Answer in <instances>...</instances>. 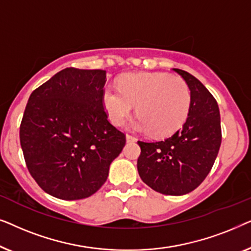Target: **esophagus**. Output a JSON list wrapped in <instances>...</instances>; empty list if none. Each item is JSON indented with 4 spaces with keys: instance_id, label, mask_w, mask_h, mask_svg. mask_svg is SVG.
<instances>
[{
    "instance_id": "34e87169",
    "label": "esophagus",
    "mask_w": 251,
    "mask_h": 251,
    "mask_svg": "<svg viewBox=\"0 0 251 251\" xmlns=\"http://www.w3.org/2000/svg\"><path fill=\"white\" fill-rule=\"evenodd\" d=\"M126 142L128 143H135L136 142V138L133 136H131V135H126Z\"/></svg>"
}]
</instances>
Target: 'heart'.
I'll list each match as a JSON object with an SVG mask.
<instances>
[{
    "mask_svg": "<svg viewBox=\"0 0 251 251\" xmlns=\"http://www.w3.org/2000/svg\"><path fill=\"white\" fill-rule=\"evenodd\" d=\"M109 121L121 126L133 105L139 118L133 128L157 137L173 135L186 121L191 90L183 78L164 73H131L119 81V88L106 85L102 96Z\"/></svg>",
    "mask_w": 251,
    "mask_h": 251,
    "instance_id": "1",
    "label": "heart"
}]
</instances>
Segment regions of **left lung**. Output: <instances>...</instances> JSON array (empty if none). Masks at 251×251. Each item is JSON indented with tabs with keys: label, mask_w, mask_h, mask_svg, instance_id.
<instances>
[{
	"label": "left lung",
	"mask_w": 251,
	"mask_h": 251,
	"mask_svg": "<svg viewBox=\"0 0 251 251\" xmlns=\"http://www.w3.org/2000/svg\"><path fill=\"white\" fill-rule=\"evenodd\" d=\"M191 90L186 121L169 138L155 143L138 140L137 169L144 183L166 195L195 190L210 173L222 143L218 104L208 89L187 72L174 68Z\"/></svg>",
	"instance_id": "obj_1"
}]
</instances>
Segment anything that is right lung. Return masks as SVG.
Masks as SVG:
<instances>
[{
    "label": "right lung",
    "mask_w": 251,
    "mask_h": 251,
    "mask_svg": "<svg viewBox=\"0 0 251 251\" xmlns=\"http://www.w3.org/2000/svg\"><path fill=\"white\" fill-rule=\"evenodd\" d=\"M106 71L70 67L29 96L20 125V145L29 174L48 194L80 200L107 179L126 145L112 126L102 96Z\"/></svg>",
    "instance_id": "add662e5"
}]
</instances>
